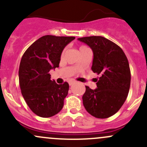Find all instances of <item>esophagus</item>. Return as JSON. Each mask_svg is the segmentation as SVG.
<instances>
[{
	"label": "esophagus",
	"mask_w": 147,
	"mask_h": 147,
	"mask_svg": "<svg viewBox=\"0 0 147 147\" xmlns=\"http://www.w3.org/2000/svg\"><path fill=\"white\" fill-rule=\"evenodd\" d=\"M75 81H73V80H70V81H69L68 82V84H69V85H70V86H71V85H72L74 83H75Z\"/></svg>",
	"instance_id": "esophagus-1"
}]
</instances>
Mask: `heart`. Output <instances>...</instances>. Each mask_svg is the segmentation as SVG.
I'll use <instances>...</instances> for the list:
<instances>
[{
    "label": "heart",
    "instance_id": "1",
    "mask_svg": "<svg viewBox=\"0 0 147 147\" xmlns=\"http://www.w3.org/2000/svg\"><path fill=\"white\" fill-rule=\"evenodd\" d=\"M85 47H85V46H81V47H80V49H83V48H85Z\"/></svg>",
    "mask_w": 147,
    "mask_h": 147
}]
</instances>
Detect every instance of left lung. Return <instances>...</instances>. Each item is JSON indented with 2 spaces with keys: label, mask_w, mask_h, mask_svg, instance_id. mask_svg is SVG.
<instances>
[{
  "label": "left lung",
  "mask_w": 147,
  "mask_h": 147,
  "mask_svg": "<svg viewBox=\"0 0 147 147\" xmlns=\"http://www.w3.org/2000/svg\"><path fill=\"white\" fill-rule=\"evenodd\" d=\"M77 40L92 49L91 70L100 75L97 88L93 90L86 86L82 96L84 106L96 118L112 117L123 105L130 89L131 75L128 59L120 47L104 37H84Z\"/></svg>",
  "instance_id": "8db88e82"
}]
</instances>
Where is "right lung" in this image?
I'll list each match as a JSON object with an SVG mask.
<instances>
[{
  "label": "right lung",
  "mask_w": 147,
  "mask_h": 147,
  "mask_svg": "<svg viewBox=\"0 0 147 147\" xmlns=\"http://www.w3.org/2000/svg\"><path fill=\"white\" fill-rule=\"evenodd\" d=\"M75 37L45 35L24 52L19 69L22 94L36 115L48 118L62 109L69 84L51 80L49 71L59 66L62 51Z\"/></svg>",
  "instance_id": "add662e5"
}]
</instances>
